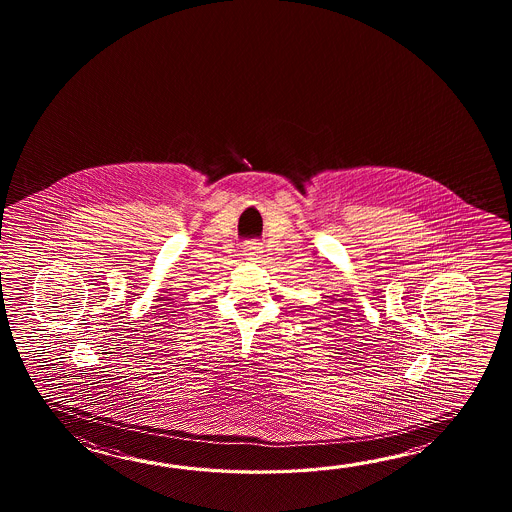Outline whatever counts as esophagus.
I'll return each instance as SVG.
<instances>
[{"mask_svg":"<svg viewBox=\"0 0 512 512\" xmlns=\"http://www.w3.org/2000/svg\"><path fill=\"white\" fill-rule=\"evenodd\" d=\"M245 252H247V256H251V258H254V256H260V243H256V241H249V243H245Z\"/></svg>","mask_w":512,"mask_h":512,"instance_id":"obj_1","label":"esophagus"}]
</instances>
